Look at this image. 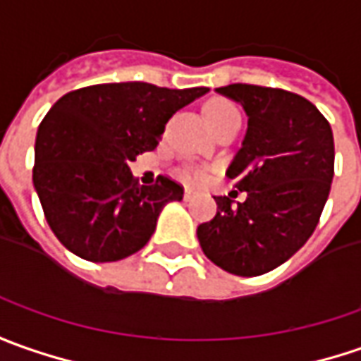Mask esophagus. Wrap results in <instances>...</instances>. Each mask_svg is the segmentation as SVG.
<instances>
[{"instance_id": "obj_1", "label": "esophagus", "mask_w": 361, "mask_h": 361, "mask_svg": "<svg viewBox=\"0 0 361 361\" xmlns=\"http://www.w3.org/2000/svg\"><path fill=\"white\" fill-rule=\"evenodd\" d=\"M192 197H193L192 190H185V192H183V200H192Z\"/></svg>"}]
</instances>
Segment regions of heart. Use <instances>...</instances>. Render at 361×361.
Returning <instances> with one entry per match:
<instances>
[{
    "instance_id": "1",
    "label": "heart",
    "mask_w": 361,
    "mask_h": 361,
    "mask_svg": "<svg viewBox=\"0 0 361 361\" xmlns=\"http://www.w3.org/2000/svg\"><path fill=\"white\" fill-rule=\"evenodd\" d=\"M205 118L209 121V126L214 130H219V128H226V126H231V123H242V114L235 104H231L230 99H221V97H216V99H209L205 104ZM193 180H202V173H193Z\"/></svg>"
}]
</instances>
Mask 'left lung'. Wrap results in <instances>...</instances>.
<instances>
[{
	"instance_id": "left-lung-1",
	"label": "left lung",
	"mask_w": 361,
	"mask_h": 361,
	"mask_svg": "<svg viewBox=\"0 0 361 361\" xmlns=\"http://www.w3.org/2000/svg\"><path fill=\"white\" fill-rule=\"evenodd\" d=\"M242 104L247 131L226 171L245 202L216 197L218 214L200 224L204 254L221 269L252 278L290 259L316 230L334 178L328 119L305 97L278 87H218Z\"/></svg>"
}]
</instances>
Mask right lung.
Wrapping results in <instances>:
<instances>
[{"instance_id":"obj_1","label":"right lung","mask_w":361,"mask_h":361,"mask_svg":"<svg viewBox=\"0 0 361 361\" xmlns=\"http://www.w3.org/2000/svg\"><path fill=\"white\" fill-rule=\"evenodd\" d=\"M205 92L99 83L51 106L35 137L33 188L49 228L71 254L118 262L149 242L159 212L180 202L183 188L166 176L140 185L130 161L156 149L168 119Z\"/></svg>"}]
</instances>
